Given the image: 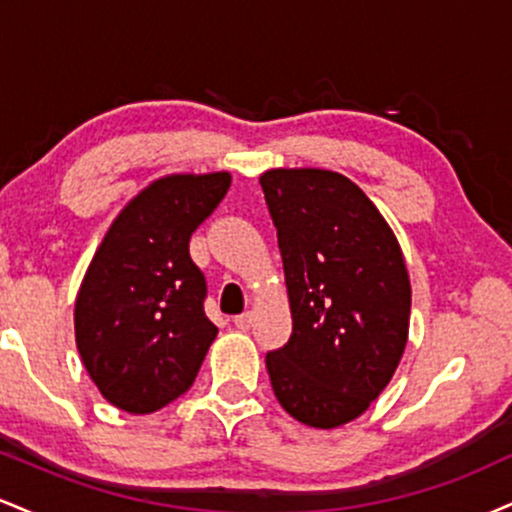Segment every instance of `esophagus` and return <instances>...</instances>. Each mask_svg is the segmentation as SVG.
<instances>
[{"mask_svg":"<svg viewBox=\"0 0 512 512\" xmlns=\"http://www.w3.org/2000/svg\"><path fill=\"white\" fill-rule=\"evenodd\" d=\"M233 322H236V327H238V330L248 332V330H250V327H252V322H255V315H252V313H250V310H248V313L238 315V317H236V320H233Z\"/></svg>","mask_w":512,"mask_h":512,"instance_id":"34e87169","label":"esophagus"}]
</instances>
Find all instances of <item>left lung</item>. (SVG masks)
I'll return each mask as SVG.
<instances>
[{
  "label": "left lung",
  "mask_w": 512,
  "mask_h": 512,
  "mask_svg": "<svg viewBox=\"0 0 512 512\" xmlns=\"http://www.w3.org/2000/svg\"><path fill=\"white\" fill-rule=\"evenodd\" d=\"M279 236L293 332L267 354L274 395L296 421L337 428L385 390L409 339L411 284L390 223L342 173L260 175Z\"/></svg>",
  "instance_id": "1"
}]
</instances>
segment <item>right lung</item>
I'll return each instance as SVG.
<instances>
[{
    "label": "right lung",
    "mask_w": 512,
    "mask_h": 512,
    "mask_svg": "<svg viewBox=\"0 0 512 512\" xmlns=\"http://www.w3.org/2000/svg\"><path fill=\"white\" fill-rule=\"evenodd\" d=\"M231 187V173H173L146 185L110 223L74 305L84 368L127 414H154L195 383L216 339L207 281L190 238Z\"/></svg>",
    "instance_id": "add662e5"
}]
</instances>
